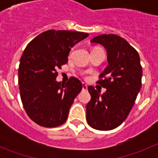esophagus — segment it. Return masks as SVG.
<instances>
[{
	"mask_svg": "<svg viewBox=\"0 0 158 158\" xmlns=\"http://www.w3.org/2000/svg\"><path fill=\"white\" fill-rule=\"evenodd\" d=\"M82 89H83V90H86V89H88L87 84H85L84 83H83V84H82Z\"/></svg>",
	"mask_w": 158,
	"mask_h": 158,
	"instance_id": "obj_1",
	"label": "esophagus"
}]
</instances>
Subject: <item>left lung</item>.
Segmentation results:
<instances>
[{"label": "left lung", "instance_id": "1", "mask_svg": "<svg viewBox=\"0 0 158 158\" xmlns=\"http://www.w3.org/2000/svg\"><path fill=\"white\" fill-rule=\"evenodd\" d=\"M91 43L106 48L109 64L97 82L106 91L100 96L94 87H88L91 100L86 106L87 122L96 130H110L127 118L141 89L139 55L127 41L115 34L99 35Z\"/></svg>", "mask_w": 158, "mask_h": 158}]
</instances>
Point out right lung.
Returning a JSON list of instances; mask_svg holds the SVG:
<instances>
[{"mask_svg":"<svg viewBox=\"0 0 158 158\" xmlns=\"http://www.w3.org/2000/svg\"><path fill=\"white\" fill-rule=\"evenodd\" d=\"M88 36L83 32L50 29L33 38L23 51L19 88L23 108L36 124L53 128L66 121L82 84L75 77L65 84L57 83L56 70L67 63L72 47Z\"/></svg>","mask_w":158,"mask_h":158,"instance_id":"add662e5","label":"right lung"}]
</instances>
